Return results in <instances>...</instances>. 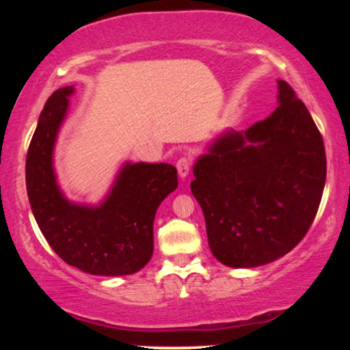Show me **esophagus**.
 <instances>
[{
  "mask_svg": "<svg viewBox=\"0 0 350 350\" xmlns=\"http://www.w3.org/2000/svg\"><path fill=\"white\" fill-rule=\"evenodd\" d=\"M176 170H178V175L181 178H186L191 170V157L189 156H181L178 161H176Z\"/></svg>",
  "mask_w": 350,
  "mask_h": 350,
  "instance_id": "esophagus-1",
  "label": "esophagus"
}]
</instances>
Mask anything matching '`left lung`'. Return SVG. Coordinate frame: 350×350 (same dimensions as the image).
Listing matches in <instances>:
<instances>
[{
  "mask_svg": "<svg viewBox=\"0 0 350 350\" xmlns=\"http://www.w3.org/2000/svg\"><path fill=\"white\" fill-rule=\"evenodd\" d=\"M277 83L274 113L243 133L218 138L194 165L191 191L210 250L229 267L261 266L293 250L322 200V133L291 85Z\"/></svg>",
  "mask_w": 350,
  "mask_h": 350,
  "instance_id": "1",
  "label": "left lung"
}]
</instances>
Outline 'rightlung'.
Wrapping results in <instances>:
<instances>
[{
    "instance_id": "1",
    "label": "right lung",
    "mask_w": 350,
    "mask_h": 350,
    "mask_svg": "<svg viewBox=\"0 0 350 350\" xmlns=\"http://www.w3.org/2000/svg\"><path fill=\"white\" fill-rule=\"evenodd\" d=\"M73 85L55 90L40 114L28 146L25 178L42 236L66 265L95 275H129L151 260L152 223L159 204L178 186L170 164H126L98 207L68 202L52 169L57 132Z\"/></svg>"
}]
</instances>
